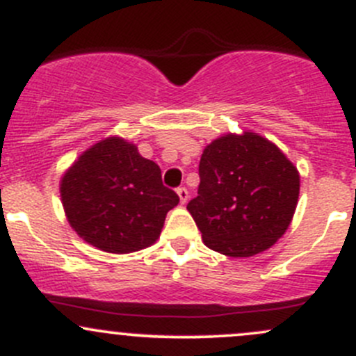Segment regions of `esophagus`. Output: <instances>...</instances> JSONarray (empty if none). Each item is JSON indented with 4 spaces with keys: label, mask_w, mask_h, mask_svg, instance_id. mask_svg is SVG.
<instances>
[{
    "label": "esophagus",
    "mask_w": 356,
    "mask_h": 356,
    "mask_svg": "<svg viewBox=\"0 0 356 356\" xmlns=\"http://www.w3.org/2000/svg\"><path fill=\"white\" fill-rule=\"evenodd\" d=\"M177 195H179V200H181V203L186 204V201H188V198H189L188 189H186V188H179L177 189Z\"/></svg>",
    "instance_id": "obj_1"
}]
</instances>
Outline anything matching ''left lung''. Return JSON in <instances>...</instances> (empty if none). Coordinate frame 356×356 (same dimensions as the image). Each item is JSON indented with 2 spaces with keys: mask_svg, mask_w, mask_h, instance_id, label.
<instances>
[{
  "mask_svg": "<svg viewBox=\"0 0 356 356\" xmlns=\"http://www.w3.org/2000/svg\"><path fill=\"white\" fill-rule=\"evenodd\" d=\"M300 174L268 139L225 134L204 148L188 210L210 250L234 258L268 250L293 220Z\"/></svg>",
  "mask_w": 356,
  "mask_h": 356,
  "instance_id": "obj_1",
  "label": "left lung"
}]
</instances>
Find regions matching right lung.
<instances>
[{
    "mask_svg": "<svg viewBox=\"0 0 356 356\" xmlns=\"http://www.w3.org/2000/svg\"><path fill=\"white\" fill-rule=\"evenodd\" d=\"M60 195L72 229L108 253L152 246L167 211L179 203L155 161L120 138L86 149L62 177Z\"/></svg>",
    "mask_w": 356,
    "mask_h": 356,
    "instance_id": "add662e5",
    "label": "right lung"
}]
</instances>
